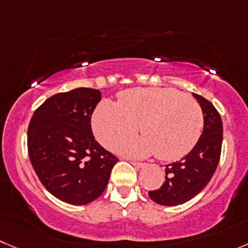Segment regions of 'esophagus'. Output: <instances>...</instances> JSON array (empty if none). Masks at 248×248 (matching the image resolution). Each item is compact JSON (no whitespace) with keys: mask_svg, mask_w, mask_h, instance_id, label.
Instances as JSON below:
<instances>
[{"mask_svg":"<svg viewBox=\"0 0 248 248\" xmlns=\"http://www.w3.org/2000/svg\"><path fill=\"white\" fill-rule=\"evenodd\" d=\"M131 164H133L134 167H135V168H138V169H140V168H143V167L146 166L145 163H140V162H130Z\"/></svg>","mask_w":248,"mask_h":248,"instance_id":"obj_1","label":"esophagus"}]
</instances>
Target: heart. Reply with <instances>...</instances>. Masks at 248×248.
<instances>
[{
	"label": "heart",
	"mask_w": 248,
	"mask_h": 248,
	"mask_svg": "<svg viewBox=\"0 0 248 248\" xmlns=\"http://www.w3.org/2000/svg\"><path fill=\"white\" fill-rule=\"evenodd\" d=\"M141 138L119 147L129 157L155 155L175 161L196 145L203 128V113L196 100L174 89H130L119 93V101L103 100L93 115V129L105 147L114 150L135 135Z\"/></svg>",
	"instance_id": "obj_1"
}]
</instances>
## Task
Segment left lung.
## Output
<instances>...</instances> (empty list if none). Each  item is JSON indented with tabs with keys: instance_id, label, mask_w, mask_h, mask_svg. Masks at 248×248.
Here are the masks:
<instances>
[{
	"instance_id": "8db88e82",
	"label": "left lung",
	"mask_w": 248,
	"mask_h": 248,
	"mask_svg": "<svg viewBox=\"0 0 248 248\" xmlns=\"http://www.w3.org/2000/svg\"><path fill=\"white\" fill-rule=\"evenodd\" d=\"M203 113V130L195 147L180 161L166 166V181L148 192L155 203L178 206L199 195L213 176L223 142V123L218 110L202 96L192 93Z\"/></svg>"
}]
</instances>
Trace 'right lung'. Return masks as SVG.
I'll list each match as a JSON object with an SVG mask.
<instances>
[{
  "label": "right lung",
  "instance_id": "add662e5",
  "mask_svg": "<svg viewBox=\"0 0 248 248\" xmlns=\"http://www.w3.org/2000/svg\"><path fill=\"white\" fill-rule=\"evenodd\" d=\"M100 101L98 90L78 87L49 97L30 120L28 150L32 168L46 190L65 203L95 201L118 162L91 130V115Z\"/></svg>",
  "mask_w": 248,
  "mask_h": 248
}]
</instances>
